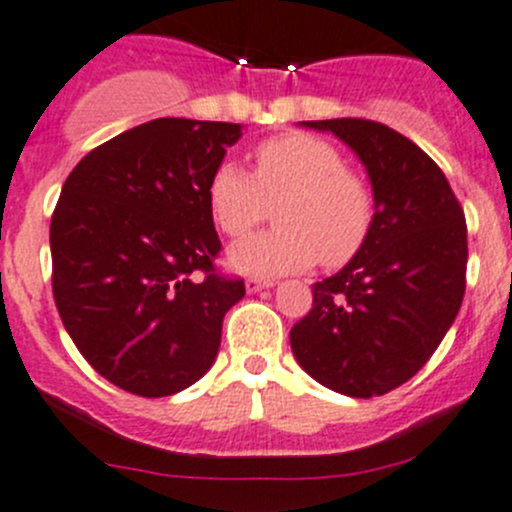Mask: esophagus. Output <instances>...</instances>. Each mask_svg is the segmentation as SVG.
Segmentation results:
<instances>
[{"mask_svg":"<svg viewBox=\"0 0 512 512\" xmlns=\"http://www.w3.org/2000/svg\"><path fill=\"white\" fill-rule=\"evenodd\" d=\"M275 285V282H270V280H260V277H250V280H245V289L250 294H255V292H262V289H267V287H272Z\"/></svg>","mask_w":512,"mask_h":512,"instance_id":"34e87169","label":"esophagus"}]
</instances>
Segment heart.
Masks as SVG:
<instances>
[{
    "mask_svg": "<svg viewBox=\"0 0 512 512\" xmlns=\"http://www.w3.org/2000/svg\"><path fill=\"white\" fill-rule=\"evenodd\" d=\"M247 175L235 163H220L208 180V208L227 237H242L275 203V230L237 242L227 252L232 270L275 277L317 265L339 267L364 247L374 223V198L366 183L344 170L332 143L307 133L262 141Z\"/></svg>",
    "mask_w": 512,
    "mask_h": 512,
    "instance_id": "b5f03b06",
    "label": "heart"
}]
</instances>
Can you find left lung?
I'll return each mask as SVG.
<instances>
[{
    "mask_svg": "<svg viewBox=\"0 0 512 512\" xmlns=\"http://www.w3.org/2000/svg\"><path fill=\"white\" fill-rule=\"evenodd\" d=\"M337 136L374 193L364 247L314 282L312 309L289 332L294 359L327 389L371 399L431 359L466 292V215L443 170L414 141L364 118L299 121Z\"/></svg>",
    "mask_w": 512,
    "mask_h": 512,
    "instance_id": "8db88e82",
    "label": "left lung"
}]
</instances>
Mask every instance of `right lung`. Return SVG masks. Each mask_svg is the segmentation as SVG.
Wrapping results in <instances>:
<instances>
[{"mask_svg":"<svg viewBox=\"0 0 512 512\" xmlns=\"http://www.w3.org/2000/svg\"><path fill=\"white\" fill-rule=\"evenodd\" d=\"M240 136V123L156 118L94 148L61 188L54 302L84 359L118 389L178 394L218 356L245 285L215 272L205 190Z\"/></svg>","mask_w":512,"mask_h":512,"instance_id":"right-lung-1","label":"right lung"}]
</instances>
